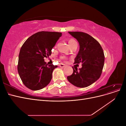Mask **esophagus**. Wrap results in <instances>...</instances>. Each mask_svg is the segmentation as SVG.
<instances>
[{
  "label": "esophagus",
  "instance_id": "34e87169",
  "mask_svg": "<svg viewBox=\"0 0 126 126\" xmlns=\"http://www.w3.org/2000/svg\"><path fill=\"white\" fill-rule=\"evenodd\" d=\"M59 66L60 67L63 68V67H65V64H63V63H60V64H59Z\"/></svg>",
  "mask_w": 126,
  "mask_h": 126
}]
</instances>
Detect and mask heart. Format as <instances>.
<instances>
[{
  "label": "heart",
  "instance_id": "heart-1",
  "mask_svg": "<svg viewBox=\"0 0 126 126\" xmlns=\"http://www.w3.org/2000/svg\"><path fill=\"white\" fill-rule=\"evenodd\" d=\"M76 43H77V42H76L74 39H71L69 41H68V43H69L70 46ZM62 58H63V57H62Z\"/></svg>",
  "mask_w": 126,
  "mask_h": 126
}]
</instances>
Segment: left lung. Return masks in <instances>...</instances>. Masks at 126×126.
I'll return each instance as SVG.
<instances>
[{
	"mask_svg": "<svg viewBox=\"0 0 126 126\" xmlns=\"http://www.w3.org/2000/svg\"><path fill=\"white\" fill-rule=\"evenodd\" d=\"M77 40L79 50L74 63H82L78 70L73 68L72 74L67 77L73 85L84 88L93 84L100 78L104 65L105 56L100 44L93 37L83 32H68Z\"/></svg>",
	"mask_w": 126,
	"mask_h": 126,
	"instance_id": "obj_1",
	"label": "left lung"
}]
</instances>
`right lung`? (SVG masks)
I'll list each match as a JSON object with an SVG mask.
<instances>
[{
  "instance_id": "1",
  "label": "right lung",
  "mask_w": 126,
  "mask_h": 126,
  "mask_svg": "<svg viewBox=\"0 0 126 126\" xmlns=\"http://www.w3.org/2000/svg\"><path fill=\"white\" fill-rule=\"evenodd\" d=\"M62 36L58 32H40L29 37L22 45L19 54L17 69L24 84L32 90L47 86L57 66L48 65L44 58L50 56L51 50Z\"/></svg>"
}]
</instances>
